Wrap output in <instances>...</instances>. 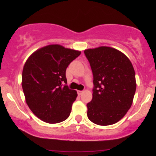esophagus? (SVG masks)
I'll return each mask as SVG.
<instances>
[{
	"label": "esophagus",
	"mask_w": 156,
	"mask_h": 156,
	"mask_svg": "<svg viewBox=\"0 0 156 156\" xmlns=\"http://www.w3.org/2000/svg\"><path fill=\"white\" fill-rule=\"evenodd\" d=\"M83 93H84V91H81V90H78V95H79V96H81V94H83Z\"/></svg>",
	"instance_id": "34e87169"
}]
</instances>
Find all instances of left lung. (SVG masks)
I'll list each match as a JSON object with an SVG mask.
<instances>
[{"label":"left lung","mask_w":156,"mask_h":156,"mask_svg":"<svg viewBox=\"0 0 156 156\" xmlns=\"http://www.w3.org/2000/svg\"><path fill=\"white\" fill-rule=\"evenodd\" d=\"M94 75L92 100L87 104V117L98 125H113L126 115L136 83L133 65L120 50L106 46L86 49Z\"/></svg>","instance_id":"1"}]
</instances>
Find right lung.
Here are the masks:
<instances>
[{
	"label": "right lung",
	"instance_id": "obj_1",
	"mask_svg": "<svg viewBox=\"0 0 156 156\" xmlns=\"http://www.w3.org/2000/svg\"><path fill=\"white\" fill-rule=\"evenodd\" d=\"M81 51L50 44L31 53L23 66L22 87L26 102L38 119L56 124L69 118L77 91L62 86L66 71Z\"/></svg>",
	"mask_w": 156,
	"mask_h": 156
}]
</instances>
